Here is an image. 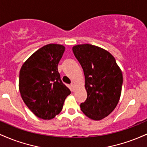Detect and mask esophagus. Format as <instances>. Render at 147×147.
<instances>
[{
    "mask_svg": "<svg viewBox=\"0 0 147 147\" xmlns=\"http://www.w3.org/2000/svg\"><path fill=\"white\" fill-rule=\"evenodd\" d=\"M70 88H71L72 91H73V92H75V91L76 87H75V85L73 83H72L71 84H70Z\"/></svg>",
    "mask_w": 147,
    "mask_h": 147,
    "instance_id": "1",
    "label": "esophagus"
}]
</instances>
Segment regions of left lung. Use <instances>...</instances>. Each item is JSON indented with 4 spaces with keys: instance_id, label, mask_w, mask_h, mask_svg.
<instances>
[{
    "instance_id": "1",
    "label": "left lung",
    "mask_w": 147,
    "mask_h": 147,
    "mask_svg": "<svg viewBox=\"0 0 147 147\" xmlns=\"http://www.w3.org/2000/svg\"><path fill=\"white\" fill-rule=\"evenodd\" d=\"M72 51L83 68L87 99L80 104L88 117L101 120L115 109L120 98L122 72L114 57L102 48L77 45Z\"/></svg>"
}]
</instances>
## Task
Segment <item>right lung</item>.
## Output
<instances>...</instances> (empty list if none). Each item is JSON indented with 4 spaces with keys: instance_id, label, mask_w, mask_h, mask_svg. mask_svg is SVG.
<instances>
[{
    "instance_id": "1",
    "label": "right lung",
    "mask_w": 147,
    "mask_h": 147,
    "mask_svg": "<svg viewBox=\"0 0 147 147\" xmlns=\"http://www.w3.org/2000/svg\"><path fill=\"white\" fill-rule=\"evenodd\" d=\"M64 51L62 45H44L25 61L20 70L18 87L22 99L41 119H51L59 113L71 93L61 80L57 68Z\"/></svg>"
}]
</instances>
